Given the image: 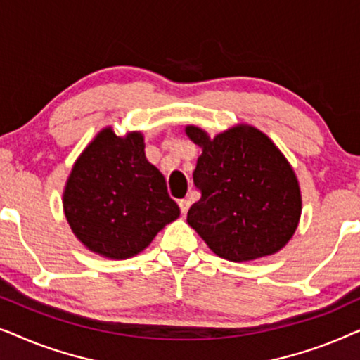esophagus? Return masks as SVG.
<instances>
[{
  "mask_svg": "<svg viewBox=\"0 0 360 360\" xmlns=\"http://www.w3.org/2000/svg\"><path fill=\"white\" fill-rule=\"evenodd\" d=\"M179 206H180V211H181V214H186V211H188V208H190V201L188 200H180L179 201Z\"/></svg>",
  "mask_w": 360,
  "mask_h": 360,
  "instance_id": "esophagus-1",
  "label": "esophagus"
}]
</instances>
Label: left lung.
Segmentation results:
<instances>
[{
	"label": "left lung",
	"instance_id": "obj_1",
	"mask_svg": "<svg viewBox=\"0 0 360 360\" xmlns=\"http://www.w3.org/2000/svg\"><path fill=\"white\" fill-rule=\"evenodd\" d=\"M185 132L203 149L193 172L201 198L191 205L186 223L231 262L267 257L285 248L297 231L302 193L278 147L249 124L214 139L196 126Z\"/></svg>",
	"mask_w": 360,
	"mask_h": 360
}]
</instances>
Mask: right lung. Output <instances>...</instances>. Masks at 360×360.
Segmentation results:
<instances>
[{
  "label": "right lung",
  "instance_id": "right-lung-1",
  "mask_svg": "<svg viewBox=\"0 0 360 360\" xmlns=\"http://www.w3.org/2000/svg\"><path fill=\"white\" fill-rule=\"evenodd\" d=\"M144 136L98 132L63 190V213L78 240L108 259H129L180 216L159 169L146 159Z\"/></svg>",
  "mask_w": 360,
  "mask_h": 360
}]
</instances>
